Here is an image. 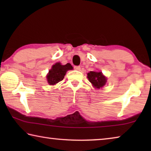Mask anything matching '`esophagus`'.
Returning a JSON list of instances; mask_svg holds the SVG:
<instances>
[{"label": "esophagus", "mask_w": 151, "mask_h": 151, "mask_svg": "<svg viewBox=\"0 0 151 151\" xmlns=\"http://www.w3.org/2000/svg\"><path fill=\"white\" fill-rule=\"evenodd\" d=\"M74 68L76 70H81V66H74Z\"/></svg>", "instance_id": "34e87169"}]
</instances>
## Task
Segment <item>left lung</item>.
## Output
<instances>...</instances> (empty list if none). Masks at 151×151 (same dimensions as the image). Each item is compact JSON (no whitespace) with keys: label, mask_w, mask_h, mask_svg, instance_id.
Masks as SVG:
<instances>
[{"label":"left lung","mask_w":151,"mask_h":151,"mask_svg":"<svg viewBox=\"0 0 151 151\" xmlns=\"http://www.w3.org/2000/svg\"><path fill=\"white\" fill-rule=\"evenodd\" d=\"M87 77L89 81L93 84V85L97 88H100L105 85L106 78L103 75L101 72H93L91 71L87 74Z\"/></svg>","instance_id":"1"}]
</instances>
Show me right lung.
Segmentation results:
<instances>
[{
    "label": "right lung",
    "instance_id": "add662e5",
    "mask_svg": "<svg viewBox=\"0 0 151 151\" xmlns=\"http://www.w3.org/2000/svg\"><path fill=\"white\" fill-rule=\"evenodd\" d=\"M73 66L70 63H67L65 65H62L60 63H57L52 66L49 70L47 78L48 84L50 85H54L63 81L66 73V71L72 70Z\"/></svg>",
    "mask_w": 151,
    "mask_h": 151
}]
</instances>
